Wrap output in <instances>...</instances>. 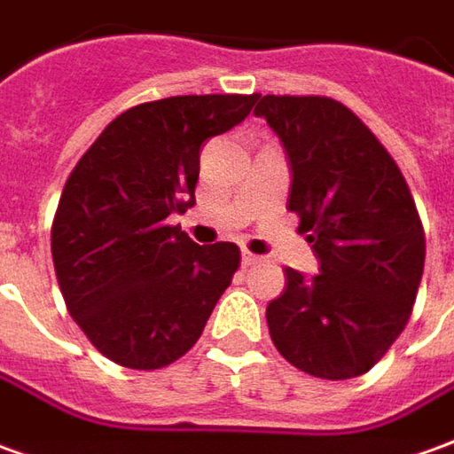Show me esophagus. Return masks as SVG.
I'll return each instance as SVG.
<instances>
[{
	"instance_id": "esophagus-1",
	"label": "esophagus",
	"mask_w": 454,
	"mask_h": 454,
	"mask_svg": "<svg viewBox=\"0 0 454 454\" xmlns=\"http://www.w3.org/2000/svg\"><path fill=\"white\" fill-rule=\"evenodd\" d=\"M258 261H261V258H258V255H253V253H248V251H243V255H240V263H243V268L255 266Z\"/></svg>"
}]
</instances>
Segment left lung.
Instances as JSON below:
<instances>
[{"instance_id": "obj_1", "label": "left lung", "mask_w": 454, "mask_h": 454, "mask_svg": "<svg viewBox=\"0 0 454 454\" xmlns=\"http://www.w3.org/2000/svg\"><path fill=\"white\" fill-rule=\"evenodd\" d=\"M291 166L288 208L313 243L320 273L286 268L266 308L270 340L323 380L368 372L405 331L425 268V231L393 156L340 101L261 97L253 111Z\"/></svg>"}]
</instances>
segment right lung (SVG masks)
<instances>
[{
  "instance_id": "add662e5",
  "label": "right lung",
  "mask_w": 454,
  "mask_h": 454,
  "mask_svg": "<svg viewBox=\"0 0 454 454\" xmlns=\"http://www.w3.org/2000/svg\"><path fill=\"white\" fill-rule=\"evenodd\" d=\"M255 98L138 104L67 178L51 223L59 288L91 345L123 368L159 370L186 356L239 270L236 243L199 246L166 218L196 203L203 141L243 121Z\"/></svg>"
}]
</instances>
